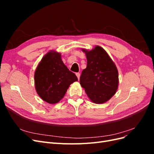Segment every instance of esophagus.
I'll return each instance as SVG.
<instances>
[{
  "label": "esophagus",
  "instance_id": "1",
  "mask_svg": "<svg viewBox=\"0 0 154 154\" xmlns=\"http://www.w3.org/2000/svg\"><path fill=\"white\" fill-rule=\"evenodd\" d=\"M76 76L78 77V80H80V73H78H78H76Z\"/></svg>",
  "mask_w": 154,
  "mask_h": 154
}]
</instances>
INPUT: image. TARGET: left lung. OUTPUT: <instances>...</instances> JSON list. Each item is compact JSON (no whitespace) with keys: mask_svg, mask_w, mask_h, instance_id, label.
<instances>
[{"mask_svg":"<svg viewBox=\"0 0 154 154\" xmlns=\"http://www.w3.org/2000/svg\"><path fill=\"white\" fill-rule=\"evenodd\" d=\"M82 51L86 55L87 65L82 72L80 85L92 103H104L118 90L117 67L106 51L99 45L91 50L83 48Z\"/></svg>","mask_w":154,"mask_h":154,"instance_id":"1","label":"left lung"}]
</instances>
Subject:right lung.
Instances as JSON below:
<instances>
[{
    "label": "right lung",
    "instance_id": "1",
    "mask_svg": "<svg viewBox=\"0 0 154 154\" xmlns=\"http://www.w3.org/2000/svg\"><path fill=\"white\" fill-rule=\"evenodd\" d=\"M35 87L42 100L49 104L61 100L70 85L78 81L62 60V54L54 50L46 53L37 66L34 74Z\"/></svg>",
    "mask_w": 154,
    "mask_h": 154
}]
</instances>
